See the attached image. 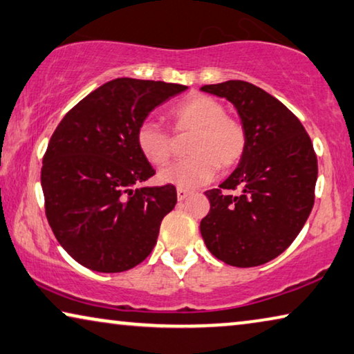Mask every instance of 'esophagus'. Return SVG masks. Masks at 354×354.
<instances>
[{"mask_svg": "<svg viewBox=\"0 0 354 354\" xmlns=\"http://www.w3.org/2000/svg\"><path fill=\"white\" fill-rule=\"evenodd\" d=\"M189 194H192V192H188V189L177 188V199H178V201H183V199H187Z\"/></svg>", "mask_w": 354, "mask_h": 354, "instance_id": "1", "label": "esophagus"}]
</instances>
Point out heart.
I'll use <instances>...</instances> for the list:
<instances>
[{"label": "heart", "mask_w": 354, "mask_h": 354, "mask_svg": "<svg viewBox=\"0 0 354 354\" xmlns=\"http://www.w3.org/2000/svg\"><path fill=\"white\" fill-rule=\"evenodd\" d=\"M169 118L177 134L192 133L187 145V153L192 156L161 169L158 180L162 185L193 189L210 182L216 169H232L245 155V127L226 115L225 104L214 96L189 95L171 109ZM136 144L153 166L166 165L172 155L171 134L151 122L138 128Z\"/></svg>", "instance_id": "obj_1"}]
</instances>
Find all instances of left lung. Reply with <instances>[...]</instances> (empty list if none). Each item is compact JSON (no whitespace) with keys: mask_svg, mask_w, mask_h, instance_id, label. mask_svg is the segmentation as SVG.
<instances>
[{"mask_svg":"<svg viewBox=\"0 0 354 354\" xmlns=\"http://www.w3.org/2000/svg\"><path fill=\"white\" fill-rule=\"evenodd\" d=\"M201 90L232 102L247 131L236 171L205 192V247L236 268L269 263L291 245L312 212L318 177L312 140L295 113L257 85L227 80ZM237 187L241 192L229 193Z\"/></svg>","mask_w":354,"mask_h":354,"instance_id":"8db88e82","label":"left lung"}]
</instances>
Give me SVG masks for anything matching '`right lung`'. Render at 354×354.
I'll return each mask as SVG.
<instances>
[{
  "instance_id": "1",
  "label": "right lung",
  "mask_w": 354,
  "mask_h": 354,
  "mask_svg": "<svg viewBox=\"0 0 354 354\" xmlns=\"http://www.w3.org/2000/svg\"><path fill=\"white\" fill-rule=\"evenodd\" d=\"M122 77L91 91L63 117L42 160L46 215L57 241L79 264L123 272L149 257L174 185L139 187L155 176L136 133L156 106L187 90Z\"/></svg>"
}]
</instances>
